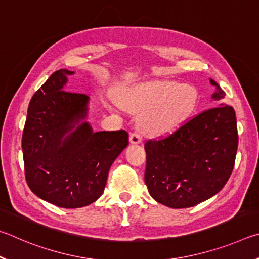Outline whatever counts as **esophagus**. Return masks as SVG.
<instances>
[{
	"label": "esophagus",
	"mask_w": 259,
	"mask_h": 259,
	"mask_svg": "<svg viewBox=\"0 0 259 259\" xmlns=\"http://www.w3.org/2000/svg\"><path fill=\"white\" fill-rule=\"evenodd\" d=\"M130 142L133 143V144H138V143H141L142 142V137L140 133L134 132L130 135Z\"/></svg>",
	"instance_id": "esophagus-1"
}]
</instances>
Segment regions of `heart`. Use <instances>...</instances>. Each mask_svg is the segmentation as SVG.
I'll return each instance as SVG.
<instances>
[{
  "instance_id": "heart-1",
  "label": "heart",
  "mask_w": 259,
  "mask_h": 259,
  "mask_svg": "<svg viewBox=\"0 0 259 259\" xmlns=\"http://www.w3.org/2000/svg\"><path fill=\"white\" fill-rule=\"evenodd\" d=\"M198 102L191 85L150 80L119 91V103L140 113L139 125L149 135L167 134L188 119Z\"/></svg>"
}]
</instances>
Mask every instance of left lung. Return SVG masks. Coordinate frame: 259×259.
<instances>
[{"instance_id": "obj_1", "label": "left lung", "mask_w": 259, "mask_h": 259, "mask_svg": "<svg viewBox=\"0 0 259 259\" xmlns=\"http://www.w3.org/2000/svg\"><path fill=\"white\" fill-rule=\"evenodd\" d=\"M217 88L212 98L224 92ZM144 182L156 201L170 208L193 207L215 196L232 173L238 149L234 109L217 106L203 110L167 137L144 144Z\"/></svg>"}]
</instances>
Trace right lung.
Here are the masks:
<instances>
[{"label":"right lung","instance_id":"1","mask_svg":"<svg viewBox=\"0 0 259 259\" xmlns=\"http://www.w3.org/2000/svg\"><path fill=\"white\" fill-rule=\"evenodd\" d=\"M71 74L57 70L36 91L21 141L29 189L62 208H79L97 200L109 168L128 144L124 130L93 132L86 121L76 126L86 117L89 97L63 90Z\"/></svg>","mask_w":259,"mask_h":259}]
</instances>
